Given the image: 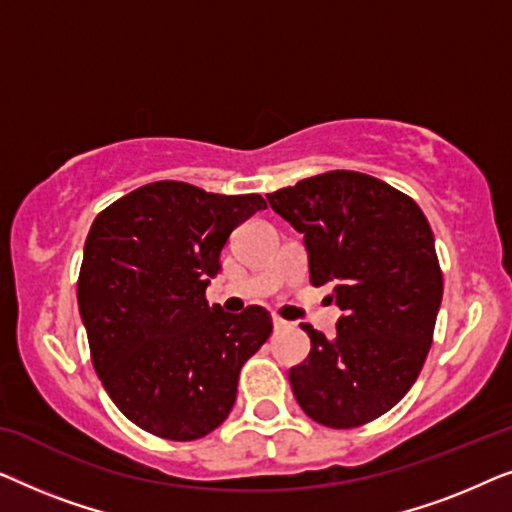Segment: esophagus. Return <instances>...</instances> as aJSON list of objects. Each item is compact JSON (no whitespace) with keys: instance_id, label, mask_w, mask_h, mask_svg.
Listing matches in <instances>:
<instances>
[{"instance_id":"obj_1","label":"esophagus","mask_w":512,"mask_h":512,"mask_svg":"<svg viewBox=\"0 0 512 512\" xmlns=\"http://www.w3.org/2000/svg\"><path fill=\"white\" fill-rule=\"evenodd\" d=\"M272 326H275V331H284V328H289V321H284L282 317H272Z\"/></svg>"}]
</instances>
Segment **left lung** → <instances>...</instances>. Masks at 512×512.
<instances>
[{
    "mask_svg": "<svg viewBox=\"0 0 512 512\" xmlns=\"http://www.w3.org/2000/svg\"><path fill=\"white\" fill-rule=\"evenodd\" d=\"M305 235L310 282L333 284L345 312L328 340L310 324V354L289 370L307 417L356 429L389 412L422 373L443 300V270L429 221L387 181L331 170L268 193Z\"/></svg>",
    "mask_w": 512,
    "mask_h": 512,
    "instance_id": "8db88e82",
    "label": "left lung"
}]
</instances>
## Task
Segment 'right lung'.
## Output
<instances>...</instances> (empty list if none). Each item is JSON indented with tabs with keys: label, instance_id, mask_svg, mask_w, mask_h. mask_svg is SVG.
Segmentation results:
<instances>
[{
	"label": "right lung",
	"instance_id": "obj_1",
	"mask_svg": "<svg viewBox=\"0 0 512 512\" xmlns=\"http://www.w3.org/2000/svg\"><path fill=\"white\" fill-rule=\"evenodd\" d=\"M258 209V193L153 181L95 216L76 296L97 377L139 429L186 443L233 410L272 317L261 305L226 314L205 291L230 233Z\"/></svg>",
	"mask_w": 512,
	"mask_h": 512
}]
</instances>
